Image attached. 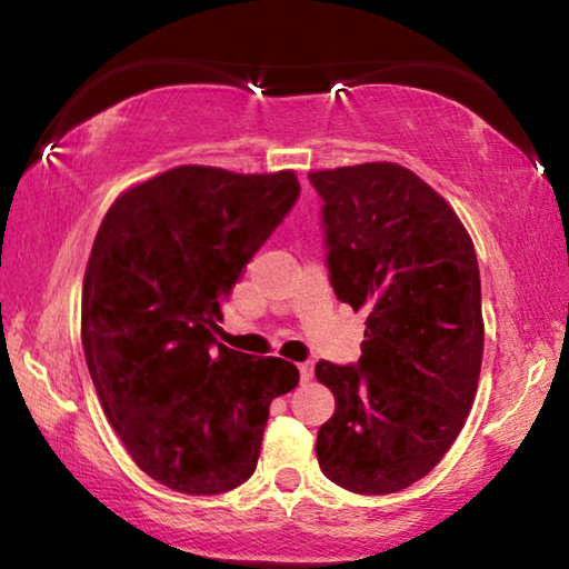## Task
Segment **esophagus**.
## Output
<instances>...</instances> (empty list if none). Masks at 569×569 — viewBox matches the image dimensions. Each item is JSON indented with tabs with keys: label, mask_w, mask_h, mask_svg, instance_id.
Masks as SVG:
<instances>
[{
	"label": "esophagus",
	"mask_w": 569,
	"mask_h": 569,
	"mask_svg": "<svg viewBox=\"0 0 569 569\" xmlns=\"http://www.w3.org/2000/svg\"><path fill=\"white\" fill-rule=\"evenodd\" d=\"M298 371H301V381H311V377H313V363H311V361L298 363Z\"/></svg>",
	"instance_id": "obj_1"
}]
</instances>
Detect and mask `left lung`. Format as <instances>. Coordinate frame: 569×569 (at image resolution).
Masks as SVG:
<instances>
[{
    "label": "left lung",
    "instance_id": "1",
    "mask_svg": "<svg viewBox=\"0 0 569 569\" xmlns=\"http://www.w3.org/2000/svg\"><path fill=\"white\" fill-rule=\"evenodd\" d=\"M308 180L323 200L336 298L369 313L359 361L316 363L336 399L316 457L349 492H401L439 465L475 401L485 351L475 246L447 200L397 162Z\"/></svg>",
    "mask_w": 569,
    "mask_h": 569
}]
</instances>
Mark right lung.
I'll use <instances>...</instances> for the list:
<instances>
[{
    "label": "right lung",
    "mask_w": 569,
    "mask_h": 569,
    "mask_svg": "<svg viewBox=\"0 0 569 569\" xmlns=\"http://www.w3.org/2000/svg\"><path fill=\"white\" fill-rule=\"evenodd\" d=\"M293 170L180 166L124 190L94 236L82 349L104 417L142 471L223 495L253 475L293 363L219 343L220 301L298 200Z\"/></svg>",
    "instance_id": "1"
}]
</instances>
